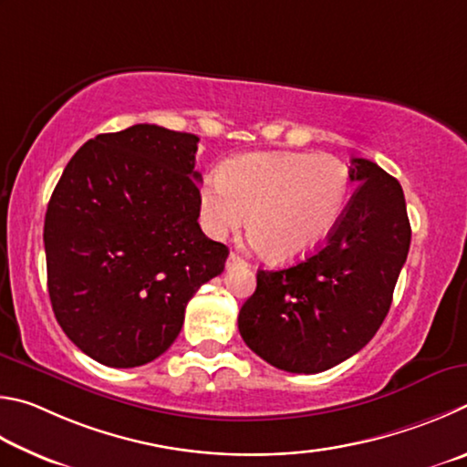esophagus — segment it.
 Wrapping results in <instances>:
<instances>
[{
  "label": "esophagus",
  "instance_id": "34e87169",
  "mask_svg": "<svg viewBox=\"0 0 467 467\" xmlns=\"http://www.w3.org/2000/svg\"><path fill=\"white\" fill-rule=\"evenodd\" d=\"M234 266H248V265H246V260L240 258L238 254H235V252H232V254H229V258H227V268H234Z\"/></svg>",
  "mask_w": 467,
  "mask_h": 467
}]
</instances>
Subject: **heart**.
Segmentation results:
<instances>
[{"instance_id": "obj_1", "label": "heart", "mask_w": 467, "mask_h": 467, "mask_svg": "<svg viewBox=\"0 0 467 467\" xmlns=\"http://www.w3.org/2000/svg\"><path fill=\"white\" fill-rule=\"evenodd\" d=\"M348 170L330 155L250 153L227 161L201 188V215L211 234H250L266 258H306L330 238L345 215Z\"/></svg>"}]
</instances>
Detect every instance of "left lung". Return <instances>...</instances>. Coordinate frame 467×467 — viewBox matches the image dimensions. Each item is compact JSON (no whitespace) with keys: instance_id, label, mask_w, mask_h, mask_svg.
Segmentation results:
<instances>
[{"instance_id":"left-lung-1","label":"left lung","mask_w":467,"mask_h":467,"mask_svg":"<svg viewBox=\"0 0 467 467\" xmlns=\"http://www.w3.org/2000/svg\"><path fill=\"white\" fill-rule=\"evenodd\" d=\"M357 184L324 246L296 266L258 271L242 306L246 345L276 369L320 373L347 361L386 320L410 248L402 186L378 163L350 160Z\"/></svg>"}]
</instances>
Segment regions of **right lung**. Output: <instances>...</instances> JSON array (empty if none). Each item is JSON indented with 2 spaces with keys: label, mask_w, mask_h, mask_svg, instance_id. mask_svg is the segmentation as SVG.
Wrapping results in <instances>:
<instances>
[{
  "label": "right lung",
  "mask_w": 467,
  "mask_h": 467,
  "mask_svg": "<svg viewBox=\"0 0 467 467\" xmlns=\"http://www.w3.org/2000/svg\"><path fill=\"white\" fill-rule=\"evenodd\" d=\"M199 137L133 125L89 139L65 166L45 217L57 322L94 361L139 367L166 353L227 246L199 225Z\"/></svg>",
  "instance_id": "right-lung-1"
}]
</instances>
